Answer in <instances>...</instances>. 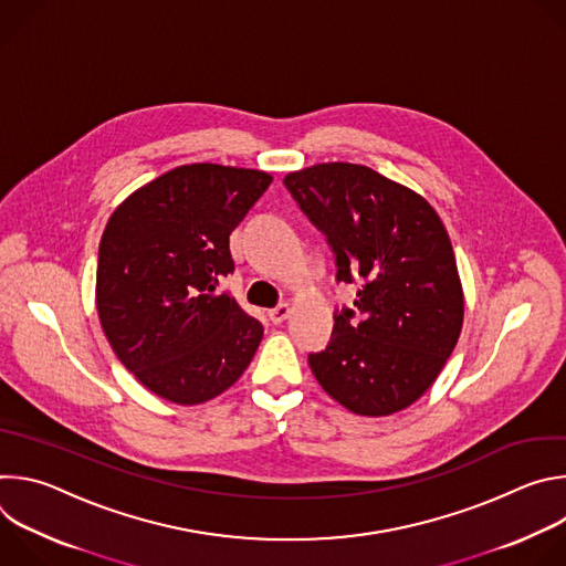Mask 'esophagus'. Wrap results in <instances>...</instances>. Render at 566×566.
<instances>
[{
	"instance_id": "obj_1",
	"label": "esophagus",
	"mask_w": 566,
	"mask_h": 566,
	"mask_svg": "<svg viewBox=\"0 0 566 566\" xmlns=\"http://www.w3.org/2000/svg\"><path fill=\"white\" fill-rule=\"evenodd\" d=\"M289 315H291V306L289 304H277L275 308L269 311V317L275 322V325H280V322H284Z\"/></svg>"
}]
</instances>
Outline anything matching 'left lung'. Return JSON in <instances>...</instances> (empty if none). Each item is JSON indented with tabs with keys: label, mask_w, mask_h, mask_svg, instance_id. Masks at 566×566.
<instances>
[{
	"label": "left lung",
	"mask_w": 566,
	"mask_h": 566,
	"mask_svg": "<svg viewBox=\"0 0 566 566\" xmlns=\"http://www.w3.org/2000/svg\"><path fill=\"white\" fill-rule=\"evenodd\" d=\"M327 234L338 280H363L356 313L336 315L311 354L315 380L358 417L410 408L441 374L463 327V286L448 230L426 197L358 164H315L284 177Z\"/></svg>",
	"instance_id": "obj_1"
}]
</instances>
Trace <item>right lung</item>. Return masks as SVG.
Returning a JSON list of instances; mask_svg holds the SVG:
<instances>
[{
  "mask_svg": "<svg viewBox=\"0 0 566 566\" xmlns=\"http://www.w3.org/2000/svg\"><path fill=\"white\" fill-rule=\"evenodd\" d=\"M271 181L264 170L179 166L112 212L98 249V317L118 360L158 398L201 406L251 365L262 322L217 282L234 269L232 228Z\"/></svg>",
  "mask_w": 566,
  "mask_h": 566,
  "instance_id": "1",
  "label": "right lung"
}]
</instances>
